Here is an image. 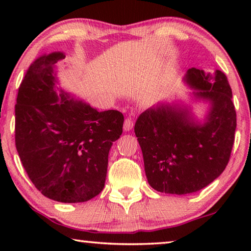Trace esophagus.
Returning a JSON list of instances; mask_svg holds the SVG:
<instances>
[{
	"label": "esophagus",
	"instance_id": "esophagus-1",
	"mask_svg": "<svg viewBox=\"0 0 251 251\" xmlns=\"http://www.w3.org/2000/svg\"><path fill=\"white\" fill-rule=\"evenodd\" d=\"M133 126H134L133 120H131V118H126L124 122V130L129 131L131 128H133Z\"/></svg>",
	"mask_w": 251,
	"mask_h": 251
}]
</instances>
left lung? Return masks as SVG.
Instances as JSON below:
<instances>
[{"instance_id":"8db88e82","label":"left lung","mask_w":251,"mask_h":251,"mask_svg":"<svg viewBox=\"0 0 251 251\" xmlns=\"http://www.w3.org/2000/svg\"><path fill=\"white\" fill-rule=\"evenodd\" d=\"M184 80L194 100L209 103L202 122L190 106L164 100L143 112L134 128L148 184L165 194L205 188L225 171L235 141L236 110L226 75L193 67Z\"/></svg>"}]
</instances>
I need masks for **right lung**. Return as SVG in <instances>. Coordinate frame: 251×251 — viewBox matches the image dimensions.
I'll return each instance as SVG.
<instances>
[{
	"label": "right lung",
	"mask_w": 251,
	"mask_h": 251,
	"mask_svg": "<svg viewBox=\"0 0 251 251\" xmlns=\"http://www.w3.org/2000/svg\"><path fill=\"white\" fill-rule=\"evenodd\" d=\"M63 52L33 62L19 87L15 145L29 179L45 197L84 202L105 186L108 152L123 133L118 110L99 112L58 87Z\"/></svg>",
	"instance_id": "right-lung-1"
}]
</instances>
